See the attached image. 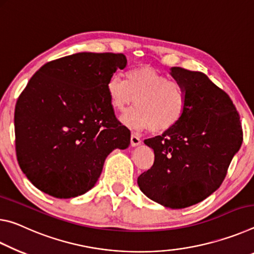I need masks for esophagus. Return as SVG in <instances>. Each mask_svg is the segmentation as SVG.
Segmentation results:
<instances>
[{
	"instance_id": "esophagus-1",
	"label": "esophagus",
	"mask_w": 254,
	"mask_h": 254,
	"mask_svg": "<svg viewBox=\"0 0 254 254\" xmlns=\"http://www.w3.org/2000/svg\"><path fill=\"white\" fill-rule=\"evenodd\" d=\"M142 143V139H140V137L136 134H131L130 135V145L132 147L135 146H138Z\"/></svg>"
}]
</instances>
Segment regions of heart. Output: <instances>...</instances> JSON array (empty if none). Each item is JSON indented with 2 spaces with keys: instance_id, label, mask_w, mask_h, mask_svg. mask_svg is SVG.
<instances>
[{
  "instance_id": "heart-1",
  "label": "heart",
  "mask_w": 254,
  "mask_h": 254,
  "mask_svg": "<svg viewBox=\"0 0 254 254\" xmlns=\"http://www.w3.org/2000/svg\"><path fill=\"white\" fill-rule=\"evenodd\" d=\"M108 98L114 109L125 112L135 105L138 108L124 116V123L132 129L164 132L180 123L188 106V97L180 83L170 80L149 66L131 68L127 78L114 74L106 84Z\"/></svg>"
}]
</instances>
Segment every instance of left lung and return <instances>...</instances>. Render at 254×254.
I'll use <instances>...</instances> for the list:
<instances>
[{"label":"left lung","mask_w":254,"mask_h":254,"mask_svg":"<svg viewBox=\"0 0 254 254\" xmlns=\"http://www.w3.org/2000/svg\"><path fill=\"white\" fill-rule=\"evenodd\" d=\"M188 106L176 127L145 139L154 151L152 168L137 179L149 199L173 209L202 201L219 188L243 140L234 103L201 72L172 67Z\"/></svg>","instance_id":"1"}]
</instances>
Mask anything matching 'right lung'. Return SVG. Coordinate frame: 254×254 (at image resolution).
Masks as SVG:
<instances>
[{
  "label": "right lung",
  "mask_w": 254,
  "mask_h": 254,
  "mask_svg": "<svg viewBox=\"0 0 254 254\" xmlns=\"http://www.w3.org/2000/svg\"><path fill=\"white\" fill-rule=\"evenodd\" d=\"M124 54L77 53L48 62L19 95L15 152L29 181L56 198L93 188L106 157L130 144L116 118L108 78L126 67Z\"/></svg>",
  "instance_id": "obj_1"
}]
</instances>
